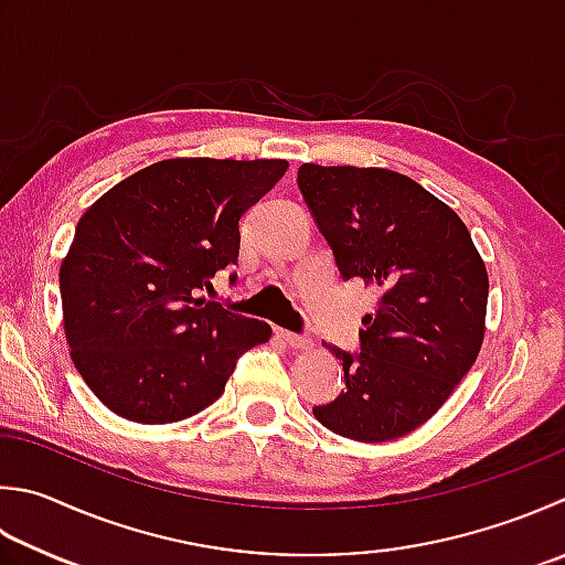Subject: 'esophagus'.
Masks as SVG:
<instances>
[{"instance_id": "obj_1", "label": "esophagus", "mask_w": 565, "mask_h": 565, "mask_svg": "<svg viewBox=\"0 0 565 565\" xmlns=\"http://www.w3.org/2000/svg\"><path fill=\"white\" fill-rule=\"evenodd\" d=\"M278 337L287 347H292L297 351H307L312 349V339L310 337H302V334H292V332H285V329H278Z\"/></svg>"}]
</instances>
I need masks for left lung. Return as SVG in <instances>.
<instances>
[{"label":"left lung","mask_w":565,"mask_h":565,"mask_svg":"<svg viewBox=\"0 0 565 565\" xmlns=\"http://www.w3.org/2000/svg\"><path fill=\"white\" fill-rule=\"evenodd\" d=\"M297 186L344 280L376 290L361 354L324 344L347 391L312 408L337 435L386 443L420 428L480 356L489 275L455 211L381 167L302 164Z\"/></svg>","instance_id":"obj_1"}]
</instances>
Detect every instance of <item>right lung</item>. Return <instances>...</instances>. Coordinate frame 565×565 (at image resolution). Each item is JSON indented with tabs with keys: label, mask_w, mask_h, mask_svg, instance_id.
<instances>
[{
	"label": "right lung",
	"mask_w": 565,
	"mask_h": 565,
	"mask_svg": "<svg viewBox=\"0 0 565 565\" xmlns=\"http://www.w3.org/2000/svg\"><path fill=\"white\" fill-rule=\"evenodd\" d=\"M285 159L177 157L122 179L85 211L61 260L73 366L125 420H186L221 398L236 359L273 334L204 302L238 263V221L287 172Z\"/></svg>",
	"instance_id": "1"
}]
</instances>
